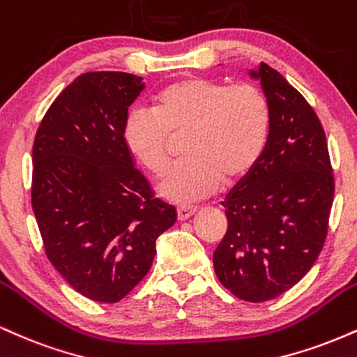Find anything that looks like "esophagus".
I'll return each instance as SVG.
<instances>
[{"label":"esophagus","instance_id":"obj_1","mask_svg":"<svg viewBox=\"0 0 357 357\" xmlns=\"http://www.w3.org/2000/svg\"><path fill=\"white\" fill-rule=\"evenodd\" d=\"M197 211L194 207H188V208H185V207H180V208H177V219H178V222H183V220H188L190 219L192 215H194Z\"/></svg>","mask_w":357,"mask_h":357}]
</instances>
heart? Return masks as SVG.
I'll return each mask as SVG.
<instances>
[{"mask_svg":"<svg viewBox=\"0 0 357 357\" xmlns=\"http://www.w3.org/2000/svg\"><path fill=\"white\" fill-rule=\"evenodd\" d=\"M269 128V105L259 88L187 77L160 88L150 110L130 112L121 140L150 177L163 178L170 169V138L185 135L187 162L165 180L162 195L192 204L211 195L220 180L229 185L245 177L261 160Z\"/></svg>","mask_w":357,"mask_h":357,"instance_id":"obj_1","label":"heart"}]
</instances>
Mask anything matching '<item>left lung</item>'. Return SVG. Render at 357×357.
<instances>
[{
    "label": "left lung",
    "mask_w": 357,
    "mask_h": 357,
    "mask_svg": "<svg viewBox=\"0 0 357 357\" xmlns=\"http://www.w3.org/2000/svg\"><path fill=\"white\" fill-rule=\"evenodd\" d=\"M247 73L269 105V140L225 197L229 225L213 269L238 299L266 303L296 286L319 257L334 177L324 128L304 96L266 63Z\"/></svg>",
    "instance_id": "1"
}]
</instances>
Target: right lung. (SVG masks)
Here are the masks:
<instances>
[{"label":"right lung","instance_id":"obj_1","mask_svg":"<svg viewBox=\"0 0 357 357\" xmlns=\"http://www.w3.org/2000/svg\"><path fill=\"white\" fill-rule=\"evenodd\" d=\"M144 88V78L123 71L79 75L48 108L33 144L31 205L46 257L96 303H119L145 278L155 241L177 220L121 140Z\"/></svg>","mask_w":357,"mask_h":357}]
</instances>
